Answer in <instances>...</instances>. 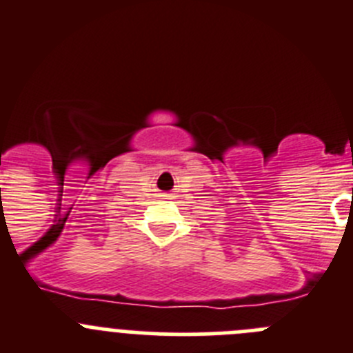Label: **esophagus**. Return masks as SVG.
Returning <instances> with one entry per match:
<instances>
[{
  "instance_id": "obj_1",
  "label": "esophagus",
  "mask_w": 353,
  "mask_h": 353,
  "mask_svg": "<svg viewBox=\"0 0 353 353\" xmlns=\"http://www.w3.org/2000/svg\"><path fill=\"white\" fill-rule=\"evenodd\" d=\"M163 197H164V199H166V197H170V196H168V194H164V196H163Z\"/></svg>"
}]
</instances>
